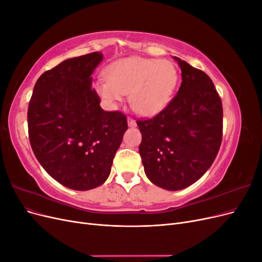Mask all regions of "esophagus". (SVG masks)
Listing matches in <instances>:
<instances>
[{
  "label": "esophagus",
  "instance_id": "1",
  "mask_svg": "<svg viewBox=\"0 0 262 262\" xmlns=\"http://www.w3.org/2000/svg\"><path fill=\"white\" fill-rule=\"evenodd\" d=\"M128 125L129 126H131V128H134V126L137 125V122H136V120H133L132 118H128Z\"/></svg>",
  "mask_w": 262,
  "mask_h": 262
}]
</instances>
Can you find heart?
I'll use <instances>...</instances> for the list:
<instances>
[{"label": "heart", "mask_w": 262, "mask_h": 262, "mask_svg": "<svg viewBox=\"0 0 262 262\" xmlns=\"http://www.w3.org/2000/svg\"><path fill=\"white\" fill-rule=\"evenodd\" d=\"M178 72L167 60L125 58L106 70V78L95 82V91L109 105L129 94L133 110L143 116L156 115L167 106L175 92Z\"/></svg>", "instance_id": "1"}]
</instances>
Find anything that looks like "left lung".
I'll return each mask as SVG.
<instances>
[{"label":"left lung","instance_id":"left-lung-1","mask_svg":"<svg viewBox=\"0 0 262 262\" xmlns=\"http://www.w3.org/2000/svg\"><path fill=\"white\" fill-rule=\"evenodd\" d=\"M173 59L182 76L177 95L161 113L137 124L142 134L139 152L147 178L175 191L199 180L215 160L223 136V107L203 71Z\"/></svg>","mask_w":262,"mask_h":262}]
</instances>
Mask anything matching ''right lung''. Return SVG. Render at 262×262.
Returning <instances> with one entry per match:
<instances>
[{
	"label": "right lung",
	"instance_id": "right-lung-1",
	"mask_svg": "<svg viewBox=\"0 0 262 262\" xmlns=\"http://www.w3.org/2000/svg\"><path fill=\"white\" fill-rule=\"evenodd\" d=\"M102 60L92 52L61 62L38 78L28 106V134L38 162L70 189L104 184L128 129L120 112H105L92 87Z\"/></svg>",
	"mask_w": 262,
	"mask_h": 262
}]
</instances>
